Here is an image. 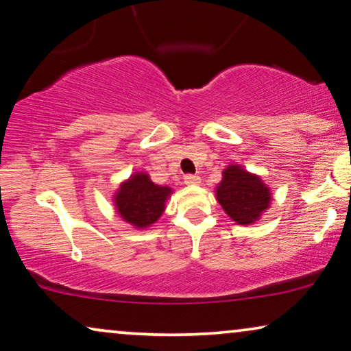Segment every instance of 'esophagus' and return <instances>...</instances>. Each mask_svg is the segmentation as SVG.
Here are the masks:
<instances>
[{
	"mask_svg": "<svg viewBox=\"0 0 351 351\" xmlns=\"http://www.w3.org/2000/svg\"><path fill=\"white\" fill-rule=\"evenodd\" d=\"M184 182H185L186 185H199V184H201V177H199V176H191V174H188V176H185Z\"/></svg>",
	"mask_w": 351,
	"mask_h": 351,
	"instance_id": "1",
	"label": "esophagus"
}]
</instances>
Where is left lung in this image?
Returning a JSON list of instances; mask_svg holds the SVG:
<instances>
[{
    "mask_svg": "<svg viewBox=\"0 0 351 351\" xmlns=\"http://www.w3.org/2000/svg\"><path fill=\"white\" fill-rule=\"evenodd\" d=\"M215 196L226 215L243 226L260 220L272 201L271 188L260 176L252 174L241 165H230L223 169Z\"/></svg>",
    "mask_w": 351,
    "mask_h": 351,
    "instance_id": "1",
    "label": "left lung"
}]
</instances>
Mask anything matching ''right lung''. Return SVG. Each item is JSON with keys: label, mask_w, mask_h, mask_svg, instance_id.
I'll use <instances>...</instances> for the list:
<instances>
[{"label": "right lung", "mask_w": 351, "mask_h": 351, "mask_svg": "<svg viewBox=\"0 0 351 351\" xmlns=\"http://www.w3.org/2000/svg\"><path fill=\"white\" fill-rule=\"evenodd\" d=\"M171 195V186L156 185L147 172H134L117 188L112 201L123 221L136 230H145L163 215Z\"/></svg>", "instance_id": "1"}]
</instances>
